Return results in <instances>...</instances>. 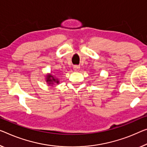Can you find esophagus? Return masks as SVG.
I'll use <instances>...</instances> for the list:
<instances>
[{"mask_svg":"<svg viewBox=\"0 0 147 147\" xmlns=\"http://www.w3.org/2000/svg\"><path fill=\"white\" fill-rule=\"evenodd\" d=\"M80 68V66H78V65H75V66H74V71H78V69Z\"/></svg>","mask_w":147,"mask_h":147,"instance_id":"1","label":"esophagus"}]
</instances>
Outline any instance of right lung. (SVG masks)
<instances>
[{
    "label": "right lung",
    "instance_id": "right-lung-1",
    "mask_svg": "<svg viewBox=\"0 0 147 147\" xmlns=\"http://www.w3.org/2000/svg\"><path fill=\"white\" fill-rule=\"evenodd\" d=\"M47 81L48 82L49 84H54V83H53L54 82L56 83H58V80H56L55 78H54V77L53 76H51V75L47 76Z\"/></svg>",
    "mask_w": 147,
    "mask_h": 147
}]
</instances>
